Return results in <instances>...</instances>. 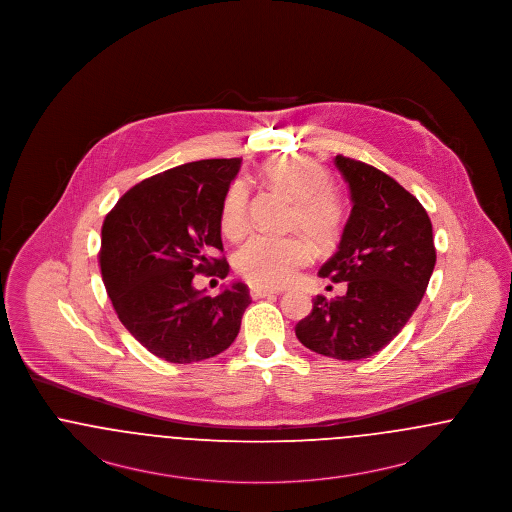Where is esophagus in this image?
Segmentation results:
<instances>
[{"instance_id": "34e87169", "label": "esophagus", "mask_w": 512, "mask_h": 512, "mask_svg": "<svg viewBox=\"0 0 512 512\" xmlns=\"http://www.w3.org/2000/svg\"><path fill=\"white\" fill-rule=\"evenodd\" d=\"M251 297L253 299H261V297H270V295H274L276 290H267V288H251Z\"/></svg>"}]
</instances>
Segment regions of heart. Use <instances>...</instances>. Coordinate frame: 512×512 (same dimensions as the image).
<instances>
[{
  "label": "heart",
  "instance_id": "b5f03b06",
  "mask_svg": "<svg viewBox=\"0 0 512 512\" xmlns=\"http://www.w3.org/2000/svg\"><path fill=\"white\" fill-rule=\"evenodd\" d=\"M263 178L293 201L290 224L311 244L328 247L340 238L343 203L334 194L326 169L305 157H280L267 161L261 169ZM249 190L244 180H236L222 199L220 228L226 238H240L247 228ZM311 259V247L301 238H276L255 234L245 242L234 267L245 280L259 288H282L290 284L297 270Z\"/></svg>",
  "mask_w": 512,
  "mask_h": 512
}]
</instances>
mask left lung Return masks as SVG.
Here are the masks:
<instances>
[{"label": "left lung", "mask_w": 512, "mask_h": 512, "mask_svg": "<svg viewBox=\"0 0 512 512\" xmlns=\"http://www.w3.org/2000/svg\"><path fill=\"white\" fill-rule=\"evenodd\" d=\"M351 197L338 251L318 274L345 282L336 299L317 295L295 326L305 347L340 361L384 349L420 305L436 265L432 222L414 195L386 172L336 155Z\"/></svg>", "instance_id": "left-lung-1"}]
</instances>
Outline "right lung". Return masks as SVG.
<instances>
[{"instance_id": "obj_1", "label": "right lung", "mask_w": 512, "mask_h": 512, "mask_svg": "<svg viewBox=\"0 0 512 512\" xmlns=\"http://www.w3.org/2000/svg\"><path fill=\"white\" fill-rule=\"evenodd\" d=\"M242 159H203L159 172L117 201L101 228L99 265L124 328L155 357L188 365L236 340L251 303L244 282L215 297L197 290L199 272L228 276L220 209Z\"/></svg>"}]
</instances>
